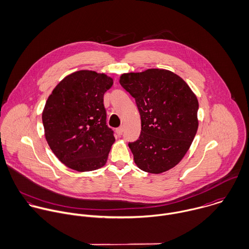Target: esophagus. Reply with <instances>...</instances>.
<instances>
[{
  "label": "esophagus",
  "instance_id": "34e87169",
  "mask_svg": "<svg viewBox=\"0 0 249 249\" xmlns=\"http://www.w3.org/2000/svg\"><path fill=\"white\" fill-rule=\"evenodd\" d=\"M116 134H117L119 137L122 136V134H123V127L117 128V129H116Z\"/></svg>",
  "mask_w": 249,
  "mask_h": 249
}]
</instances>
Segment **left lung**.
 Instances as JSON below:
<instances>
[{
    "mask_svg": "<svg viewBox=\"0 0 249 249\" xmlns=\"http://www.w3.org/2000/svg\"><path fill=\"white\" fill-rule=\"evenodd\" d=\"M119 82L135 98L141 114L140 138L128 144L136 165L150 174L169 171L181 161L196 136V95L168 70L123 73Z\"/></svg>",
    "mask_w": 249,
    "mask_h": 249,
    "instance_id": "obj_1",
    "label": "left lung"
}]
</instances>
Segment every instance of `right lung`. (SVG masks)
<instances>
[{"label":"right lung","mask_w":249,"mask_h":249,"mask_svg":"<svg viewBox=\"0 0 249 249\" xmlns=\"http://www.w3.org/2000/svg\"><path fill=\"white\" fill-rule=\"evenodd\" d=\"M113 80L94 71H77L61 80L42 111L46 142L68 168L90 172L105 166L113 131L107 125L104 94Z\"/></svg>","instance_id":"add662e5"}]
</instances>
